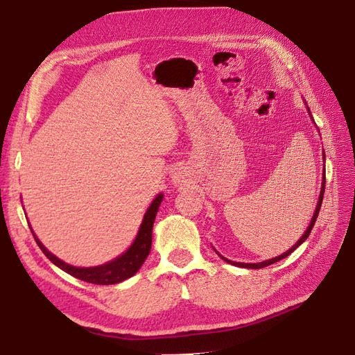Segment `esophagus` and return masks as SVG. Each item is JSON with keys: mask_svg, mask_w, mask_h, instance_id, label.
<instances>
[{"mask_svg": "<svg viewBox=\"0 0 355 355\" xmlns=\"http://www.w3.org/2000/svg\"><path fill=\"white\" fill-rule=\"evenodd\" d=\"M187 178L188 173L184 167H175L173 173H171V180H173L175 184H184V182H187Z\"/></svg>", "mask_w": 355, "mask_h": 355, "instance_id": "obj_1", "label": "esophagus"}]
</instances>
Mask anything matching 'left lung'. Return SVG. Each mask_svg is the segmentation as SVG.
Here are the masks:
<instances>
[{
	"instance_id": "1",
	"label": "left lung",
	"mask_w": 355,
	"mask_h": 355,
	"mask_svg": "<svg viewBox=\"0 0 355 355\" xmlns=\"http://www.w3.org/2000/svg\"><path fill=\"white\" fill-rule=\"evenodd\" d=\"M308 112H309V108H308ZM309 115H311V112H309ZM323 158L326 159V157H324V153H323ZM324 188H326V170H324V173H323V182H321V192H320V197H318V202H317V207H315V211H314V216H313V219H311V223H309V227L306 228V231L304 232V235L302 237H300V240H297V243L292 247V249H288L286 253H283V254H280V256H277V257H272V259H270V261H263V262H259V263H243V262H232V261H230V259H227V257H223L222 254H219L218 252V254L222 257V259L225 261V262H228V263H231V265H235V266H241V268H253V270H259V268H263V266H268V265H272V263H275V262H278V261H282V259H284V257H287L290 253L292 252H295L297 247L302 244L306 239H308V235L311 234V231H313V227H314V223H315V220H317V216H318V211H320V207H321V202H323V196H324Z\"/></svg>"
}]
</instances>
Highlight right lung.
I'll use <instances>...</instances> for the list:
<instances>
[{
	"label": "right lung",
	"mask_w": 355,
	"mask_h": 355,
	"mask_svg": "<svg viewBox=\"0 0 355 355\" xmlns=\"http://www.w3.org/2000/svg\"><path fill=\"white\" fill-rule=\"evenodd\" d=\"M163 194H158L155 197V200L151 202V206L146 210L144 220L141 223V228H139V232L136 235V239L133 241V244L128 247V250L125 253H123L121 256H118L116 259L103 263L101 266H93V268H77L68 265L63 261H60L59 257H56L53 253H50L42 243L37 239V235L34 234V231L31 230L32 235L37 241V244L40 245V249L42 250L49 259L55 263L56 266H59L60 270H63L65 272L71 274L72 277L78 278V280L87 282V283H93V284H116L121 283L127 278L133 277L139 268L142 266V263L145 262V259L148 257L149 252H151V243H153V227H154V220L157 216V211L161 201H163Z\"/></svg>",
	"instance_id": "obj_1"
}]
</instances>
